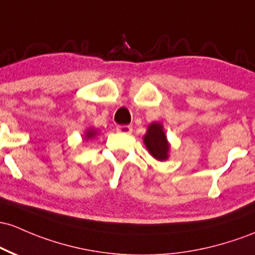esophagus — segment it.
Listing matches in <instances>:
<instances>
[{"label":"esophagus","instance_id":"esophagus-1","mask_svg":"<svg viewBox=\"0 0 255 255\" xmlns=\"http://www.w3.org/2000/svg\"><path fill=\"white\" fill-rule=\"evenodd\" d=\"M116 130L122 134H130L133 132V128L132 126H117Z\"/></svg>","mask_w":255,"mask_h":255}]
</instances>
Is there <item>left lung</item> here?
Wrapping results in <instances>:
<instances>
[{"mask_svg":"<svg viewBox=\"0 0 255 255\" xmlns=\"http://www.w3.org/2000/svg\"><path fill=\"white\" fill-rule=\"evenodd\" d=\"M144 144L146 145V149L153 158L158 161H166L168 158L169 142L161 123L153 122L147 127V132L144 136Z\"/></svg>","mask_w":255,"mask_h":255,"instance_id":"1","label":"left lung"}]
</instances>
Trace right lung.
Segmentation results:
<instances>
[{
  "label": "right lung",
  "instance_id": "add662e5",
  "mask_svg": "<svg viewBox=\"0 0 255 255\" xmlns=\"http://www.w3.org/2000/svg\"><path fill=\"white\" fill-rule=\"evenodd\" d=\"M96 133H97V130H96V129H93V128H89V129L87 130V132H86V136H85V139L87 140V139H92V138H94V135H96Z\"/></svg>",
  "mask_w": 255,
  "mask_h": 255
}]
</instances>
